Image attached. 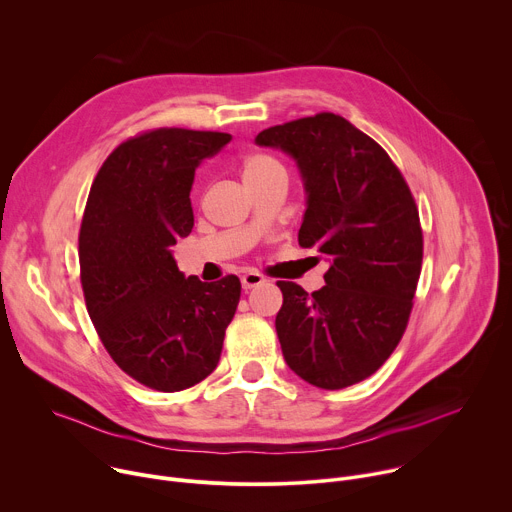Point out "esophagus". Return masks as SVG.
<instances>
[{"instance_id": "1", "label": "esophagus", "mask_w": 512, "mask_h": 512, "mask_svg": "<svg viewBox=\"0 0 512 512\" xmlns=\"http://www.w3.org/2000/svg\"><path fill=\"white\" fill-rule=\"evenodd\" d=\"M241 283H243V289L249 291L261 283H265V277L261 273H255V271H247L243 277H241Z\"/></svg>"}]
</instances>
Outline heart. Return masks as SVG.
I'll return each mask as SVG.
<instances>
[{
    "label": "heart",
    "instance_id": "b5f03b06",
    "mask_svg": "<svg viewBox=\"0 0 512 512\" xmlns=\"http://www.w3.org/2000/svg\"><path fill=\"white\" fill-rule=\"evenodd\" d=\"M241 172H243L245 184H255V182H263L269 178H285L283 164L275 156L263 154V152L247 156L243 160Z\"/></svg>",
    "mask_w": 512,
    "mask_h": 512
}]
</instances>
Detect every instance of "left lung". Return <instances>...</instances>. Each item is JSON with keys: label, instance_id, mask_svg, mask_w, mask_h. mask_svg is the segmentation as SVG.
Wrapping results in <instances>:
<instances>
[{"label": "left lung", "instance_id": "8db88e82", "mask_svg": "<svg viewBox=\"0 0 512 512\" xmlns=\"http://www.w3.org/2000/svg\"><path fill=\"white\" fill-rule=\"evenodd\" d=\"M255 141L298 162L308 192L298 241L330 259L312 294L277 281L283 358L314 387L356 385L383 367L409 322L423 261L415 198L381 145L340 115L287 121Z\"/></svg>", "mask_w": 512, "mask_h": 512}]
</instances>
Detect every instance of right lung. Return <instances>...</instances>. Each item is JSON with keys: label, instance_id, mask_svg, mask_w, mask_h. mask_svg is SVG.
Instances as JSON below:
<instances>
[{"label": "right lung", "instance_id": "add662e5", "mask_svg": "<svg viewBox=\"0 0 512 512\" xmlns=\"http://www.w3.org/2000/svg\"><path fill=\"white\" fill-rule=\"evenodd\" d=\"M229 133L158 127L119 143L97 172L79 233L85 304L117 367L174 393L218 364L241 281L184 277L172 247L194 227L190 190L200 160Z\"/></svg>", "mask_w": 512, "mask_h": 512}]
</instances>
